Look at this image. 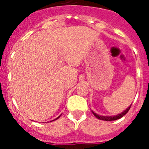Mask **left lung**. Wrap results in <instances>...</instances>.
<instances>
[{"instance_id":"left-lung-1","label":"left lung","mask_w":149,"mask_h":149,"mask_svg":"<svg viewBox=\"0 0 149 149\" xmlns=\"http://www.w3.org/2000/svg\"><path fill=\"white\" fill-rule=\"evenodd\" d=\"M131 104L130 105V106H129L125 110H124L123 112H122L121 113L117 114V115H116V116H110L98 115V114H96L95 113H94L93 111H92V112H93V115H94L97 118V119H101V120H104V121H114V120H117V119H120V118H122V117H123L125 115L127 112L129 111V110H130V108H131Z\"/></svg>"}]
</instances>
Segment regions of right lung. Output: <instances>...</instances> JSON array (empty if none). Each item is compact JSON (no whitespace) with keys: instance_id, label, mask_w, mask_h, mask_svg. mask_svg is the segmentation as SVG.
Segmentation results:
<instances>
[{"instance_id":"1","label":"right lung","mask_w":149,"mask_h":149,"mask_svg":"<svg viewBox=\"0 0 149 149\" xmlns=\"http://www.w3.org/2000/svg\"><path fill=\"white\" fill-rule=\"evenodd\" d=\"M60 116H61V115H60ZM60 116H58V117H57V118H56V119H54V120H52V121H54V120H56V119H59V118H60ZM52 121H51V122H52Z\"/></svg>"}]
</instances>
